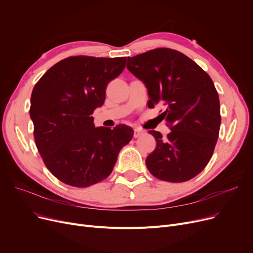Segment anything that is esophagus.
Masks as SVG:
<instances>
[{
    "label": "esophagus",
    "mask_w": 253,
    "mask_h": 253,
    "mask_svg": "<svg viewBox=\"0 0 253 253\" xmlns=\"http://www.w3.org/2000/svg\"><path fill=\"white\" fill-rule=\"evenodd\" d=\"M144 134V131L143 130H141V129H139V128H135L134 129V134H133V136L135 137V138H137V137H139V136H141V135H143Z\"/></svg>",
    "instance_id": "obj_1"
}]
</instances>
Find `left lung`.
I'll use <instances>...</instances> for the list:
<instances>
[{
  "label": "left lung",
  "mask_w": 253,
  "mask_h": 253,
  "mask_svg": "<svg viewBox=\"0 0 253 253\" xmlns=\"http://www.w3.org/2000/svg\"><path fill=\"white\" fill-rule=\"evenodd\" d=\"M127 69L148 88L149 106L160 103L171 132L151 130L157 147L145 160L161 180L183 182L205 168L220 127L218 93L209 75L181 52L157 48L128 57Z\"/></svg>",
  "instance_id": "1"
}]
</instances>
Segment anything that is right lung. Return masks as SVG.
<instances>
[{"label":"right lung","mask_w":253,"mask_h":253,"mask_svg":"<svg viewBox=\"0 0 253 253\" xmlns=\"http://www.w3.org/2000/svg\"><path fill=\"white\" fill-rule=\"evenodd\" d=\"M126 57L71 56L50 68L35 85L30 116L38 151L60 181L87 188L108 177L133 129L95 127L91 116L105 89L123 72Z\"/></svg>","instance_id":"add662e5"}]
</instances>
